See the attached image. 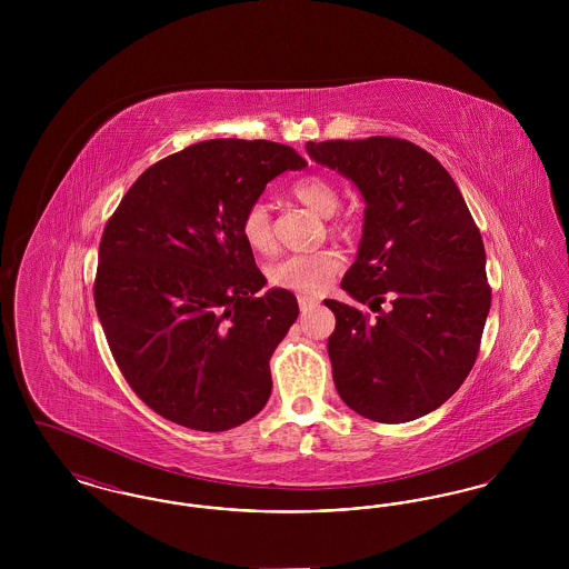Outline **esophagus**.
Listing matches in <instances>:
<instances>
[{
	"label": "esophagus",
	"instance_id": "obj_1",
	"mask_svg": "<svg viewBox=\"0 0 569 569\" xmlns=\"http://www.w3.org/2000/svg\"><path fill=\"white\" fill-rule=\"evenodd\" d=\"M298 307H300V311H309V309L318 307V298L300 295V297H298Z\"/></svg>",
	"mask_w": 569,
	"mask_h": 569
}]
</instances>
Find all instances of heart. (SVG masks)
<instances>
[{
    "label": "heart",
    "instance_id": "obj_1",
    "mask_svg": "<svg viewBox=\"0 0 569 569\" xmlns=\"http://www.w3.org/2000/svg\"><path fill=\"white\" fill-rule=\"evenodd\" d=\"M290 193L313 209L320 216H332L339 207V193L335 186L322 174H302L290 188ZM335 232L348 230L346 223H332ZM241 237L258 253H271L274 249L271 211L267 202L256 200L244 209L241 216ZM343 256L337 249H318L307 253H290L274 260L267 269L272 288L290 290L298 295L322 292L335 274L343 271Z\"/></svg>",
    "mask_w": 569,
    "mask_h": 569
}]
</instances>
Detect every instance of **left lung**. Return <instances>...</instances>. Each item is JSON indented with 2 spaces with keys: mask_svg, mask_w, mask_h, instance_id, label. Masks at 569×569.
Returning <instances> with one entry per match:
<instances>
[{
  "mask_svg": "<svg viewBox=\"0 0 569 569\" xmlns=\"http://www.w3.org/2000/svg\"><path fill=\"white\" fill-rule=\"evenodd\" d=\"M307 151L367 200L341 288L378 316L326 298L337 392L369 420H416L459 390L480 352L490 309L482 234L448 170L406 138L307 142Z\"/></svg>",
  "mask_w": 569,
  "mask_h": 569,
  "instance_id": "left-lung-1",
  "label": "left lung"
}]
</instances>
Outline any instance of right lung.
<instances>
[{
	"label": "right lung",
	"mask_w": 569,
	"mask_h": 569,
	"mask_svg": "<svg viewBox=\"0 0 569 569\" xmlns=\"http://www.w3.org/2000/svg\"><path fill=\"white\" fill-rule=\"evenodd\" d=\"M307 162L288 144L217 138L149 166L109 217L93 281L110 353L166 420L219 433L271 397L274 348L298 318L267 283L241 216L277 174Z\"/></svg>",
	"instance_id": "obj_1"
}]
</instances>
